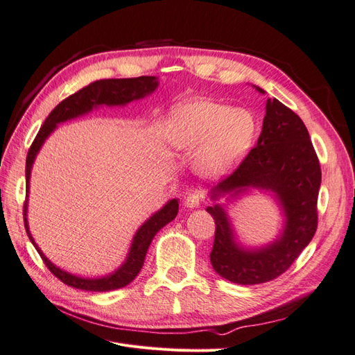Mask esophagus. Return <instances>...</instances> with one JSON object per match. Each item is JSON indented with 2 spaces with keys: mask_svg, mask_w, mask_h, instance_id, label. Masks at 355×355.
<instances>
[{
  "mask_svg": "<svg viewBox=\"0 0 355 355\" xmlns=\"http://www.w3.org/2000/svg\"><path fill=\"white\" fill-rule=\"evenodd\" d=\"M200 202H201V194H200L198 191L188 192V194L185 196V206L189 207V209L198 207Z\"/></svg>",
  "mask_w": 355,
  "mask_h": 355,
  "instance_id": "obj_1",
  "label": "esophagus"
}]
</instances>
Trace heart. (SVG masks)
<instances>
[{"mask_svg":"<svg viewBox=\"0 0 355 355\" xmlns=\"http://www.w3.org/2000/svg\"><path fill=\"white\" fill-rule=\"evenodd\" d=\"M256 132L250 112L232 106L194 101L178 106L167 123L168 144L176 151L197 154V168L204 176L227 173L252 146Z\"/></svg>","mask_w":355,"mask_h":355,"instance_id":"heart-1","label":"heart"}]
</instances>
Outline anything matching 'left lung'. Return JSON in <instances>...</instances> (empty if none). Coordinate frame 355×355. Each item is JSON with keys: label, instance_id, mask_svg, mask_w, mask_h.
Here are the masks:
<instances>
[{"label": "left lung", "instance_id": "1", "mask_svg": "<svg viewBox=\"0 0 355 355\" xmlns=\"http://www.w3.org/2000/svg\"><path fill=\"white\" fill-rule=\"evenodd\" d=\"M320 184V161L304 121L280 101L268 99L257 144L214 188L213 198L218 192L239 194L247 187L272 191L287 218L284 232L265 249L243 250L234 244L222 207H207L216 225L210 253L213 270L239 284H261L284 274L317 231Z\"/></svg>", "mask_w": 355, "mask_h": 355}]
</instances>
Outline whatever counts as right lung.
Returning a JSON list of instances; mask_svg holds the SVG:
<instances>
[{"instance_id": "add662e5", "label": "right lung", "mask_w": 355, "mask_h": 355, "mask_svg": "<svg viewBox=\"0 0 355 355\" xmlns=\"http://www.w3.org/2000/svg\"><path fill=\"white\" fill-rule=\"evenodd\" d=\"M158 85V81L155 77H137V78H108V80H98L93 81L89 85H85L77 93L68 96L67 99H63L55 110H53L49 116L46 118L44 124L41 125L40 132L37 133L34 142H32L28 157H26V189L29 184V176H31V167L34 163L35 155L40 151L41 145L44 144L47 136L53 132V128L56 124L63 123L71 118H75L78 115H83L85 112L92 111L94 106L99 105H125L135 99H141L145 94L153 93ZM179 204L178 200L168 201L166 206L161 209L158 213H155L151 219H148L139 231L136 232L130 253H128L127 261L124 265L116 270L114 274L103 277V278H80L71 275L65 271L59 270L55 265H53L47 257L41 253L38 245L35 244L34 239L31 237L29 230H28V222H26V201L24 202V220H25V230L29 240L32 244L35 245L37 252L40 253L42 262L46 263L49 271L55 275L62 283L67 286L81 288V290H89V292H108V290L121 288L132 283L135 277L141 271L144 265L145 256L148 252V247L151 244L154 235L164 227L166 223L173 220L178 214Z\"/></svg>"}]
</instances>
